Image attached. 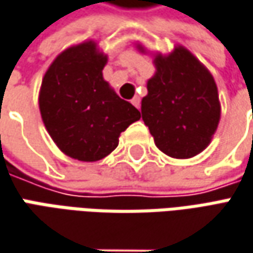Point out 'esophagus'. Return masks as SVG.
Returning a JSON list of instances; mask_svg holds the SVG:
<instances>
[{"label":"esophagus","instance_id":"obj_1","mask_svg":"<svg viewBox=\"0 0 253 253\" xmlns=\"http://www.w3.org/2000/svg\"><path fill=\"white\" fill-rule=\"evenodd\" d=\"M131 103H133V106H136L137 109H140V97H138V96H134V97L131 99Z\"/></svg>","mask_w":253,"mask_h":253}]
</instances>
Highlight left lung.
Listing matches in <instances>:
<instances>
[{"label": "left lung", "instance_id": "obj_1", "mask_svg": "<svg viewBox=\"0 0 253 253\" xmlns=\"http://www.w3.org/2000/svg\"><path fill=\"white\" fill-rule=\"evenodd\" d=\"M141 50V46H138ZM156 75L147 82L141 117L156 146L174 159H190L211 141L221 106L212 75L190 50L157 55Z\"/></svg>", "mask_w": 253, "mask_h": 253}]
</instances>
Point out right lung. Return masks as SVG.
Instances as JSON below:
<instances>
[{
	"mask_svg": "<svg viewBox=\"0 0 253 253\" xmlns=\"http://www.w3.org/2000/svg\"><path fill=\"white\" fill-rule=\"evenodd\" d=\"M107 58L89 41L63 50L46 71L39 110L52 140L72 159L97 161L119 144V136L140 119L103 79Z\"/></svg>",
	"mask_w": 253,
	"mask_h": 253,
	"instance_id": "add662e5",
	"label": "right lung"
}]
</instances>
